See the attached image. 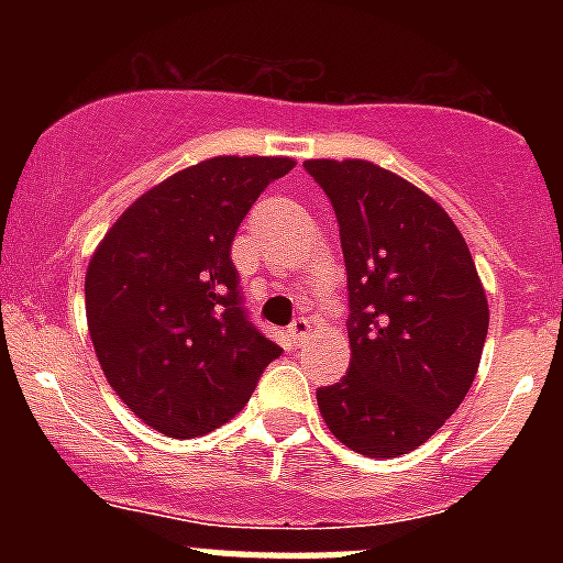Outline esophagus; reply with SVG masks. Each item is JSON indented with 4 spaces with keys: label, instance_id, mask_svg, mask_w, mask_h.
Wrapping results in <instances>:
<instances>
[{
    "label": "esophagus",
    "instance_id": "1",
    "mask_svg": "<svg viewBox=\"0 0 563 563\" xmlns=\"http://www.w3.org/2000/svg\"><path fill=\"white\" fill-rule=\"evenodd\" d=\"M310 335H312V321L310 318H296V321H292L290 324V338H292V343H296V346H305L307 341H310Z\"/></svg>",
    "mask_w": 563,
    "mask_h": 563
}]
</instances>
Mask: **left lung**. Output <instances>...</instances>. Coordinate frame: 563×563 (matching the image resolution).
I'll list each match as a JSON object with an SVG mask.
<instances>
[{
	"label": "left lung",
	"instance_id": "1",
	"mask_svg": "<svg viewBox=\"0 0 563 563\" xmlns=\"http://www.w3.org/2000/svg\"><path fill=\"white\" fill-rule=\"evenodd\" d=\"M330 197L350 290V372L318 389L327 429L363 456H400L465 400L487 298L465 239L429 194L369 161H307Z\"/></svg>",
	"mask_w": 563,
	"mask_h": 563
}]
</instances>
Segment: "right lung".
Here are the masks:
<instances>
[{
    "label": "right lung",
    "mask_w": 563,
    "mask_h": 563,
    "mask_svg": "<svg viewBox=\"0 0 563 563\" xmlns=\"http://www.w3.org/2000/svg\"><path fill=\"white\" fill-rule=\"evenodd\" d=\"M290 157H211L121 213L87 267V324L114 395L161 434L191 440L242 411L282 346L258 332L231 245Z\"/></svg>",
    "instance_id": "right-lung-1"
}]
</instances>
